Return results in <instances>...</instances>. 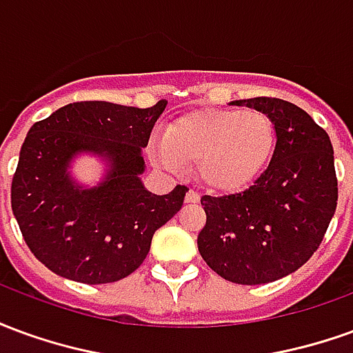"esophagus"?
<instances>
[{"label":"esophagus","instance_id":"1","mask_svg":"<svg viewBox=\"0 0 353 353\" xmlns=\"http://www.w3.org/2000/svg\"><path fill=\"white\" fill-rule=\"evenodd\" d=\"M200 200V192H196L194 189H189L187 194H185V202H189V204H194V202H199Z\"/></svg>","mask_w":353,"mask_h":353}]
</instances>
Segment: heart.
I'll return each instance as SVG.
<instances>
[{
  "label": "heart",
  "mask_w": 353,
  "mask_h": 353,
  "mask_svg": "<svg viewBox=\"0 0 353 353\" xmlns=\"http://www.w3.org/2000/svg\"><path fill=\"white\" fill-rule=\"evenodd\" d=\"M276 145L270 117L257 109H200L179 117L151 147L168 172L196 164L200 181L219 192L250 187L265 172Z\"/></svg>",
  "instance_id": "b5f03b06"
}]
</instances>
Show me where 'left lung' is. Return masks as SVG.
Listing matches in <instances>:
<instances>
[{
  "instance_id": "8db88e82",
  "label": "left lung",
  "mask_w": 353,
  "mask_h": 353,
  "mask_svg": "<svg viewBox=\"0 0 353 353\" xmlns=\"http://www.w3.org/2000/svg\"><path fill=\"white\" fill-rule=\"evenodd\" d=\"M272 119L268 168L238 194L200 199L206 225L199 252L221 278L270 283L295 272L318 250L336 210L331 139L304 109L278 98L236 100Z\"/></svg>"
}]
</instances>
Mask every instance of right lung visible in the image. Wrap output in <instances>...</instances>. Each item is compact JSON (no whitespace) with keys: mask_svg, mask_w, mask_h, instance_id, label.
<instances>
[{"mask_svg":"<svg viewBox=\"0 0 353 353\" xmlns=\"http://www.w3.org/2000/svg\"><path fill=\"white\" fill-rule=\"evenodd\" d=\"M166 103L139 109L75 101L30 128L11 206L28 248L49 270L81 283L123 280L143 263L154 230L181 210L185 185L153 194L139 177L143 147ZM81 154L106 164L92 188L71 176V162Z\"/></svg>","mask_w":353,"mask_h":353,"instance_id":"right-lung-1","label":"right lung"}]
</instances>
